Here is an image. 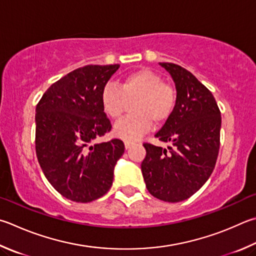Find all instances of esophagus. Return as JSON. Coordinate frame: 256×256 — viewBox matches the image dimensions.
Returning a JSON list of instances; mask_svg holds the SVG:
<instances>
[{
    "label": "esophagus",
    "instance_id": "esophagus-1",
    "mask_svg": "<svg viewBox=\"0 0 256 256\" xmlns=\"http://www.w3.org/2000/svg\"><path fill=\"white\" fill-rule=\"evenodd\" d=\"M134 144V142L132 141H125L124 142V146H125V148H130Z\"/></svg>",
    "mask_w": 256,
    "mask_h": 256
}]
</instances>
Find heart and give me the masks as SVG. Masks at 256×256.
<instances>
[{"label": "heart", "instance_id": "b5f03b06", "mask_svg": "<svg viewBox=\"0 0 256 256\" xmlns=\"http://www.w3.org/2000/svg\"><path fill=\"white\" fill-rule=\"evenodd\" d=\"M132 105V116L115 124V136L134 141L146 133L152 123L162 125L170 118L176 104V90L164 82L159 74L142 68L125 76L118 87L108 84L100 92L104 113L113 120L120 118L128 103Z\"/></svg>", "mask_w": 256, "mask_h": 256}]
</instances>
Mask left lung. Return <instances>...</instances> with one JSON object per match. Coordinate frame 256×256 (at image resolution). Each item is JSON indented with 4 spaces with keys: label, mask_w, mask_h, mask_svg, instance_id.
<instances>
[{
    "label": "left lung",
    "mask_w": 256,
    "mask_h": 256,
    "mask_svg": "<svg viewBox=\"0 0 256 256\" xmlns=\"http://www.w3.org/2000/svg\"><path fill=\"white\" fill-rule=\"evenodd\" d=\"M176 84L174 113L156 134L164 148L143 143L141 164L146 186L153 197L178 202L192 197L210 176L220 143V110L212 92L179 64L160 62Z\"/></svg>",
    "instance_id": "left-lung-1"
}]
</instances>
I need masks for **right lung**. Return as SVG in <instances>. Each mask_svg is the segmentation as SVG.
Listing matches in <instances>:
<instances>
[{
	"label": "right lung",
	"mask_w": 256,
	"mask_h": 256,
	"mask_svg": "<svg viewBox=\"0 0 256 256\" xmlns=\"http://www.w3.org/2000/svg\"><path fill=\"white\" fill-rule=\"evenodd\" d=\"M120 64H87L54 82L36 108V152L46 178L69 200L90 202L108 192L124 153L118 138L92 144L112 128L100 92Z\"/></svg>",
	"instance_id": "add662e5"
}]
</instances>
